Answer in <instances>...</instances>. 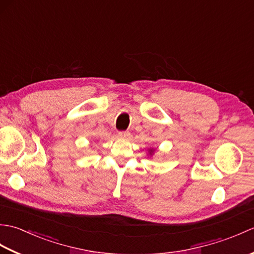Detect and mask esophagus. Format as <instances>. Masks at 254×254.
Wrapping results in <instances>:
<instances>
[{
	"label": "esophagus",
	"mask_w": 254,
	"mask_h": 254,
	"mask_svg": "<svg viewBox=\"0 0 254 254\" xmlns=\"http://www.w3.org/2000/svg\"><path fill=\"white\" fill-rule=\"evenodd\" d=\"M130 132H119V137L122 138V139H128L130 138Z\"/></svg>",
	"instance_id": "34e87169"
}]
</instances>
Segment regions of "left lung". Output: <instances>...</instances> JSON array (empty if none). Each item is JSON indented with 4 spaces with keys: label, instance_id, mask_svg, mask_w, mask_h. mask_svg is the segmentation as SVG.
Segmentation results:
<instances>
[{
    "label": "left lung",
    "instance_id": "1",
    "mask_svg": "<svg viewBox=\"0 0 254 254\" xmlns=\"http://www.w3.org/2000/svg\"><path fill=\"white\" fill-rule=\"evenodd\" d=\"M147 150H148L147 155L149 156V157H152V156H153V155L155 154V152H156V148H154V147H150V148H148Z\"/></svg>",
    "mask_w": 254,
    "mask_h": 254
}]
</instances>
